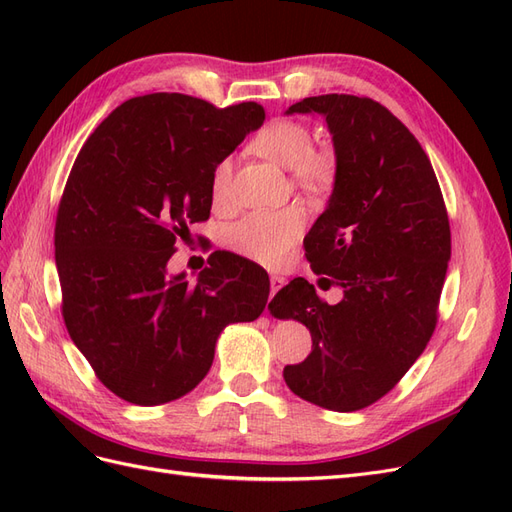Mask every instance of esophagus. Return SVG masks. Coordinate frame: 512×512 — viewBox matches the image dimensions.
I'll return each instance as SVG.
<instances>
[{"mask_svg":"<svg viewBox=\"0 0 512 512\" xmlns=\"http://www.w3.org/2000/svg\"><path fill=\"white\" fill-rule=\"evenodd\" d=\"M284 286V277H280V275H271V297L273 294L280 290Z\"/></svg>","mask_w":512,"mask_h":512,"instance_id":"1","label":"esophagus"}]
</instances>
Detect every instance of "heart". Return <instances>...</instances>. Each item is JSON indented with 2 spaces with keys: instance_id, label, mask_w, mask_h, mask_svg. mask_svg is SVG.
I'll use <instances>...</instances> for the list:
<instances>
[{
  "instance_id": "heart-1",
  "label": "heart",
  "mask_w": 512,
  "mask_h": 512,
  "mask_svg": "<svg viewBox=\"0 0 512 512\" xmlns=\"http://www.w3.org/2000/svg\"><path fill=\"white\" fill-rule=\"evenodd\" d=\"M254 149L271 162L290 168L292 179L307 190H327L337 175V156L331 147H314L312 132L301 121L277 119L254 138ZM232 164L222 160L213 170V203L224 207L230 200ZM305 213L299 205L277 211H256L228 232L230 245L258 265L280 267L292 245L299 241Z\"/></svg>"
}]
</instances>
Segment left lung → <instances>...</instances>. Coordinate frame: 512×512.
I'll list each match as a JSON object with an SVG mask.
<instances>
[{
    "instance_id": "8db88e82",
    "label": "left lung",
    "mask_w": 512,
    "mask_h": 512,
    "mask_svg": "<svg viewBox=\"0 0 512 512\" xmlns=\"http://www.w3.org/2000/svg\"><path fill=\"white\" fill-rule=\"evenodd\" d=\"M327 117L337 156L333 194L305 237L309 265L344 290L324 303L303 277L269 303L312 333V352L284 367L288 389L335 412L374 404L406 376L438 322L451 226L427 153L389 108L327 94L292 104Z\"/></svg>"
}]
</instances>
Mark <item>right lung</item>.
<instances>
[{
    "instance_id": "obj_1",
    "label": "right lung",
    "mask_w": 512,
    "mask_h": 512,
    "mask_svg": "<svg viewBox=\"0 0 512 512\" xmlns=\"http://www.w3.org/2000/svg\"><path fill=\"white\" fill-rule=\"evenodd\" d=\"M262 121L256 102L138 96L76 156L55 222L61 316L98 380L130 404L190 393L226 324L267 305L269 275L239 256H215L194 284L166 275L188 226L209 220L215 166Z\"/></svg>"
}]
</instances>
